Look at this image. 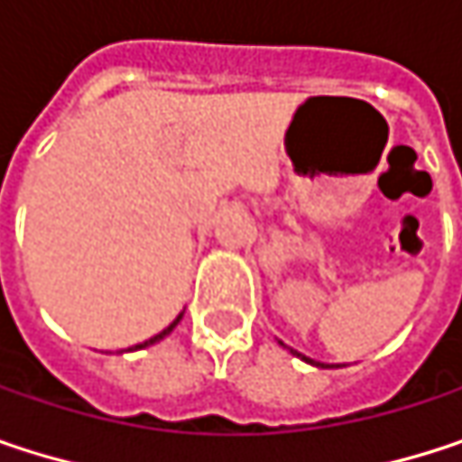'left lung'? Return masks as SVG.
I'll return each mask as SVG.
<instances>
[{"label":"left lung","mask_w":462,"mask_h":462,"mask_svg":"<svg viewBox=\"0 0 462 462\" xmlns=\"http://www.w3.org/2000/svg\"><path fill=\"white\" fill-rule=\"evenodd\" d=\"M281 345H283V342H281ZM283 347H286V345H283ZM289 350H291V347H289ZM291 353H294L297 358H302V361H308V364H313V366H326V364H321V361H313V358H308V356H302V353H297V350H291Z\"/></svg>","instance_id":"obj_1"}]
</instances>
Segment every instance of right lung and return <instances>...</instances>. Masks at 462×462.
Here are the masks:
<instances>
[{
    "mask_svg": "<svg viewBox=\"0 0 462 462\" xmlns=\"http://www.w3.org/2000/svg\"><path fill=\"white\" fill-rule=\"evenodd\" d=\"M181 321V313H179V316H176V321L171 323V326H168V328H162V331H160V334H154V337H149V339H143V342H141V345H134V347H131V350H141V347H149V345H154V342H160V339H162V337H168V334H171V331H173V328H176V323Z\"/></svg>",
    "mask_w": 462,
    "mask_h": 462,
    "instance_id": "add662e5",
    "label": "right lung"
}]
</instances>
